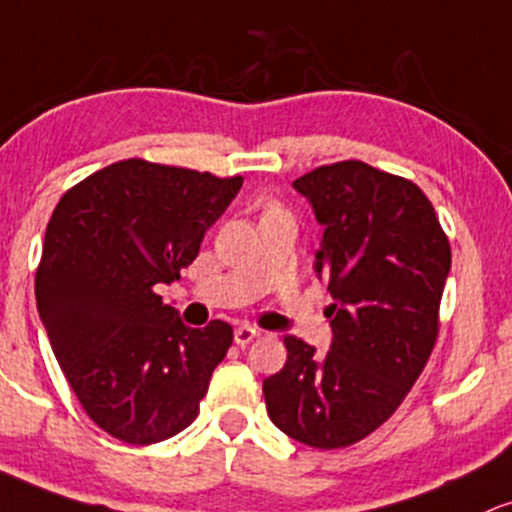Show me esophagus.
Returning a JSON list of instances; mask_svg holds the SVG:
<instances>
[{"instance_id": "1", "label": "esophagus", "mask_w": 512, "mask_h": 512, "mask_svg": "<svg viewBox=\"0 0 512 512\" xmlns=\"http://www.w3.org/2000/svg\"><path fill=\"white\" fill-rule=\"evenodd\" d=\"M257 336H260V331L250 324H240V326H236V331H233V338H236L238 346H248L252 338H257Z\"/></svg>"}]
</instances>
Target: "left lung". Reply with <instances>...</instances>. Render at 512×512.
<instances>
[{"label": "left lung", "instance_id": "left-lung-1", "mask_svg": "<svg viewBox=\"0 0 512 512\" xmlns=\"http://www.w3.org/2000/svg\"><path fill=\"white\" fill-rule=\"evenodd\" d=\"M324 226L315 272L334 303L326 355L286 336L264 379L269 420L312 448H343L381 427L432 355L451 245L412 181L365 162L319 166L293 181Z\"/></svg>", "mask_w": 512, "mask_h": 512}]
</instances>
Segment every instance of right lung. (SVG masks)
Returning a JSON list of instances; mask_svg holds the SVG:
<instances>
[{"label":"right lung","mask_w":512,"mask_h":512,"mask_svg":"<svg viewBox=\"0 0 512 512\" xmlns=\"http://www.w3.org/2000/svg\"><path fill=\"white\" fill-rule=\"evenodd\" d=\"M243 178L123 159L54 207L35 274L45 331L83 410L147 446L193 424L233 329H190L155 293L181 279Z\"/></svg>","instance_id":"add662e5"}]
</instances>
